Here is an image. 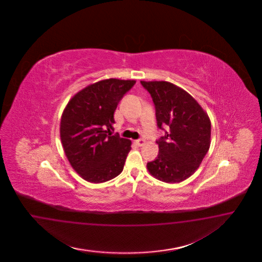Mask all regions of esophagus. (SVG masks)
Masks as SVG:
<instances>
[{"mask_svg": "<svg viewBox=\"0 0 262 262\" xmlns=\"http://www.w3.org/2000/svg\"><path fill=\"white\" fill-rule=\"evenodd\" d=\"M135 143H136L139 147H141V146H144L146 142H145V140H144V139H138V140H136V141H135Z\"/></svg>", "mask_w": 262, "mask_h": 262, "instance_id": "1", "label": "esophagus"}]
</instances>
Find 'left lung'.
<instances>
[{
    "label": "left lung",
    "instance_id": "1",
    "mask_svg": "<svg viewBox=\"0 0 262 262\" xmlns=\"http://www.w3.org/2000/svg\"><path fill=\"white\" fill-rule=\"evenodd\" d=\"M141 84L156 105L158 126L168 129L157 141L158 158L147 163V169L161 182L182 183L196 172L210 147V119L189 93L174 83L141 80Z\"/></svg>",
    "mask_w": 262,
    "mask_h": 262
}]
</instances>
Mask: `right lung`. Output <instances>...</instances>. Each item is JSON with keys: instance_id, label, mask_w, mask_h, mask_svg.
<instances>
[{"instance_id": "1", "label": "right lung", "mask_w": 262, "mask_h": 262, "mask_svg": "<svg viewBox=\"0 0 262 262\" xmlns=\"http://www.w3.org/2000/svg\"><path fill=\"white\" fill-rule=\"evenodd\" d=\"M135 79H106L72 97L60 120V140L73 169L85 181L105 183L123 171L129 139L112 135L113 114Z\"/></svg>"}]
</instances>
